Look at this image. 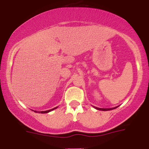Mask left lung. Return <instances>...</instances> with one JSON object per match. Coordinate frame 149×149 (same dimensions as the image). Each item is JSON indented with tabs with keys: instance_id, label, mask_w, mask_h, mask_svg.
<instances>
[{
	"instance_id": "8db88e82",
	"label": "left lung",
	"mask_w": 149,
	"mask_h": 149,
	"mask_svg": "<svg viewBox=\"0 0 149 149\" xmlns=\"http://www.w3.org/2000/svg\"><path fill=\"white\" fill-rule=\"evenodd\" d=\"M95 109H97V110H100V111H110L112 110V109H116L117 107H114V108H110V109H102V108H97V107H95Z\"/></svg>"
}]
</instances>
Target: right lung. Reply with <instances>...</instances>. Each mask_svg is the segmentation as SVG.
I'll list each match as a JSON object with an SVG mask.
<instances>
[{
    "mask_svg": "<svg viewBox=\"0 0 149 149\" xmlns=\"http://www.w3.org/2000/svg\"><path fill=\"white\" fill-rule=\"evenodd\" d=\"M57 107H55V108H54V109H50V110L44 111H38V112L40 113H49V111H52L54 110V109H57ZM35 112H36V111H35Z\"/></svg>",
    "mask_w": 149,
    "mask_h": 149,
    "instance_id": "obj_1",
    "label": "right lung"
}]
</instances>
